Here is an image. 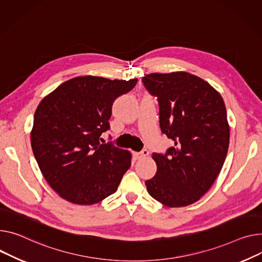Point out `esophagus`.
<instances>
[{"label": "esophagus", "mask_w": 262, "mask_h": 262, "mask_svg": "<svg viewBox=\"0 0 262 262\" xmlns=\"http://www.w3.org/2000/svg\"><path fill=\"white\" fill-rule=\"evenodd\" d=\"M134 156H135V158H136V159H142V158H145V157H147V156H148V150H147V149H143V150L139 151V152H135V154H134Z\"/></svg>", "instance_id": "1"}]
</instances>
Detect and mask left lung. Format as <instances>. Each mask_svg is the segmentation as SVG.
<instances>
[{"mask_svg": "<svg viewBox=\"0 0 262 262\" xmlns=\"http://www.w3.org/2000/svg\"><path fill=\"white\" fill-rule=\"evenodd\" d=\"M142 82L159 103L162 134L173 141L165 154H152L155 177L148 194L169 207L198 201L223 166L230 126L220 94L201 78L185 72L149 74Z\"/></svg>", "mask_w": 262, "mask_h": 262, "instance_id": "1", "label": "left lung"}]
</instances>
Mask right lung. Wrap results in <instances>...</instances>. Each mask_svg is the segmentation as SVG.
I'll return each instance as SVG.
<instances>
[{"label": "right lung", "instance_id": "add662e5", "mask_svg": "<svg viewBox=\"0 0 262 262\" xmlns=\"http://www.w3.org/2000/svg\"><path fill=\"white\" fill-rule=\"evenodd\" d=\"M138 80L84 76L68 80L38 105L31 147L48 184L63 199L91 205L117 190L130 166L128 150L101 143L114 101Z\"/></svg>", "mask_w": 262, "mask_h": 262}]
</instances>
